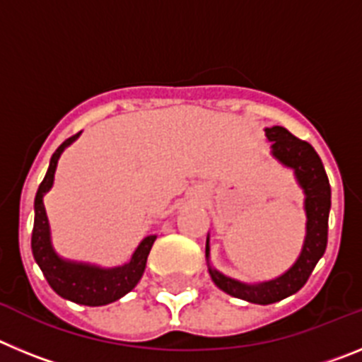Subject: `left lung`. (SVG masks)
Instances as JSON below:
<instances>
[{
  "instance_id": "left-lung-1",
  "label": "left lung",
  "mask_w": 362,
  "mask_h": 362,
  "mask_svg": "<svg viewBox=\"0 0 362 362\" xmlns=\"http://www.w3.org/2000/svg\"><path fill=\"white\" fill-rule=\"evenodd\" d=\"M268 141H272V152L283 165L292 166L296 170L300 187L306 194V241L297 263L284 276L268 283L248 284L225 277L210 268L214 283L223 292L238 299L255 303V305H272L284 297L299 292L312 276L313 268L322 257L328 243V216L332 206V188L325 166L319 153L310 143L303 141L283 127L267 129ZM206 257H209V241H206Z\"/></svg>"
}]
</instances>
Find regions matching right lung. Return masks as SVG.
<instances>
[{"label":"right lung","mask_w":362,"mask_h":362,"mask_svg":"<svg viewBox=\"0 0 362 362\" xmlns=\"http://www.w3.org/2000/svg\"><path fill=\"white\" fill-rule=\"evenodd\" d=\"M76 137L78 134H74L72 137L65 139L57 146V150L50 158L49 170L37 188L36 201H34L36 216H34V228H32V254H34L36 263L40 264L45 279L49 281L50 288L57 296L74 300L78 305L103 306L114 303L124 293H129L139 283L156 235H148L143 239L129 264L112 268V270H101V268L88 267V264L66 263L54 254L52 245H50L49 221H47L43 206V194L52 187L54 172H56L57 159L62 156L63 148L69 146Z\"/></svg>","instance_id":"add662e5"}]
</instances>
